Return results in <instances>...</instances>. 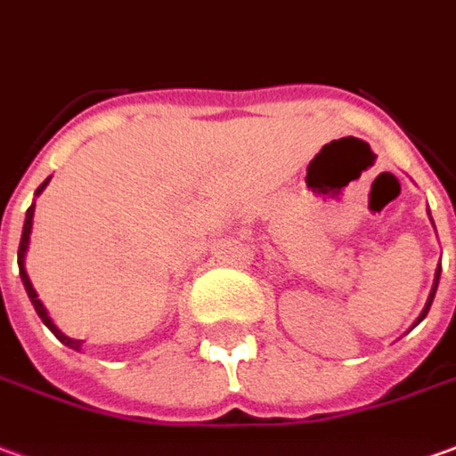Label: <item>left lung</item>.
I'll return each instance as SVG.
<instances>
[{
    "instance_id": "obj_1",
    "label": "left lung",
    "mask_w": 456,
    "mask_h": 456,
    "mask_svg": "<svg viewBox=\"0 0 456 456\" xmlns=\"http://www.w3.org/2000/svg\"><path fill=\"white\" fill-rule=\"evenodd\" d=\"M428 215H429V212H428ZM429 219H432V217H429ZM432 224H435V222H432ZM439 273H442V264H439V266H437V272H435V283H432V291H429V296H428V304H425V308H422V314H419V316H417L415 326H417V323H419V321H422V318L428 316L429 305H432V301H435V294H437V283H439Z\"/></svg>"
}]
</instances>
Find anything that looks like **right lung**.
<instances>
[{"label":"right lung","mask_w":456,"mask_h":456,"mask_svg":"<svg viewBox=\"0 0 456 456\" xmlns=\"http://www.w3.org/2000/svg\"><path fill=\"white\" fill-rule=\"evenodd\" d=\"M51 180V177H49ZM49 180L46 183L39 184V190L34 192V195L39 197L41 192H44V187L49 184ZM34 207H37V202H31V207L27 209V219H24V229H21V241H19V254H17V264H19V276H21V283H24V289H27V296L28 301H31V305H34V311L39 314V318L44 321V326L49 328L51 333L56 336V338L61 340L63 346H69V348L73 350H81V346H84V340H76V338H69L63 330H59V326L51 321L49 311L44 308V304L39 301V294H37V289L31 286V279H28L27 273V249H28V237H31V224H34Z\"/></svg>","instance_id":"1"}]
</instances>
